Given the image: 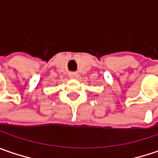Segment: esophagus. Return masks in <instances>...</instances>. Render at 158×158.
Listing matches in <instances>:
<instances>
[{
	"instance_id": "esophagus-1",
	"label": "esophagus",
	"mask_w": 158,
	"mask_h": 158,
	"mask_svg": "<svg viewBox=\"0 0 158 158\" xmlns=\"http://www.w3.org/2000/svg\"><path fill=\"white\" fill-rule=\"evenodd\" d=\"M69 77L72 79H77L79 77V73L77 72H71L69 73Z\"/></svg>"
}]
</instances>
